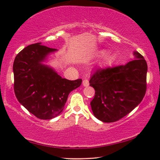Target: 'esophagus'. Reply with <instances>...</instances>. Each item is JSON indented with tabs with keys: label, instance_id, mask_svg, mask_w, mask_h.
I'll use <instances>...</instances> for the list:
<instances>
[{
	"label": "esophagus",
	"instance_id": "34e87169",
	"mask_svg": "<svg viewBox=\"0 0 160 160\" xmlns=\"http://www.w3.org/2000/svg\"><path fill=\"white\" fill-rule=\"evenodd\" d=\"M89 81H88V80H86V79H85V80H83V81H82V85H83V86L84 87H88V85H89Z\"/></svg>",
	"mask_w": 160,
	"mask_h": 160
}]
</instances>
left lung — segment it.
<instances>
[{"instance_id":"8db88e82","label":"left lung","mask_w":160,"mask_h":160,"mask_svg":"<svg viewBox=\"0 0 160 160\" xmlns=\"http://www.w3.org/2000/svg\"><path fill=\"white\" fill-rule=\"evenodd\" d=\"M134 60L123 66L106 68L91 75L90 85L95 90L90 102L95 117L104 123L115 122L132 112L146 92L148 65L138 51Z\"/></svg>"}]
</instances>
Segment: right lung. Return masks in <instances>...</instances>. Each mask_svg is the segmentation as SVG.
<instances>
[{
    "label": "right lung",
    "instance_id": "right-lung-1",
    "mask_svg": "<svg viewBox=\"0 0 160 160\" xmlns=\"http://www.w3.org/2000/svg\"><path fill=\"white\" fill-rule=\"evenodd\" d=\"M57 51L36 43L22 50L13 63L15 96L40 119H51L60 114L69 94L82 83L81 79L62 78L53 68L44 64Z\"/></svg>",
    "mask_w": 160,
    "mask_h": 160
}]
</instances>
